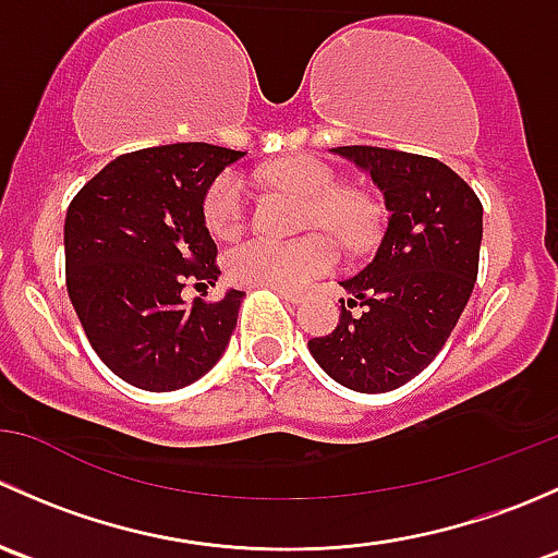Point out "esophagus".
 I'll return each instance as SVG.
<instances>
[{"mask_svg":"<svg viewBox=\"0 0 558 558\" xmlns=\"http://www.w3.org/2000/svg\"><path fill=\"white\" fill-rule=\"evenodd\" d=\"M278 294L283 296L286 302H291V305H300V302L307 300L305 291H300V289H278Z\"/></svg>","mask_w":558,"mask_h":558,"instance_id":"34e87169","label":"esophagus"}]
</instances>
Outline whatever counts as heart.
Returning <instances> with one entry per match:
<instances>
[{"label": "heart", "instance_id": "1", "mask_svg": "<svg viewBox=\"0 0 558 558\" xmlns=\"http://www.w3.org/2000/svg\"><path fill=\"white\" fill-rule=\"evenodd\" d=\"M264 180L305 196L302 229H326L348 251L373 238L378 210L359 189L337 185V172L326 161L294 156L264 170ZM247 196L238 172H221L202 194V221L218 240H229L245 227ZM227 275L240 286L302 289L337 264V247L326 234H307L294 243L251 238L227 251Z\"/></svg>", "mask_w": 558, "mask_h": 558}]
</instances>
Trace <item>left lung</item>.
I'll list each match as a JSON object with an SVG mask.
<instances>
[{
  "label": "left lung",
  "mask_w": 558,
  "mask_h": 558,
  "mask_svg": "<svg viewBox=\"0 0 558 558\" xmlns=\"http://www.w3.org/2000/svg\"><path fill=\"white\" fill-rule=\"evenodd\" d=\"M331 150L369 172L391 216L373 262L340 283L351 294L340 300V324L307 345L337 384L393 391L429 367L470 300L483 205L464 178L429 156L373 145Z\"/></svg>",
  "instance_id": "1"
}]
</instances>
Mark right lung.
<instances>
[{"instance_id": "obj_1", "label": "right lung", "mask_w": 558, "mask_h": 558, "mask_svg": "<svg viewBox=\"0 0 558 558\" xmlns=\"http://www.w3.org/2000/svg\"><path fill=\"white\" fill-rule=\"evenodd\" d=\"M243 150L174 143L134 150L94 174L66 207L64 269L72 307L110 373L145 391H174L221 359L243 291L196 296L216 283L218 247L202 194Z\"/></svg>"}]
</instances>
